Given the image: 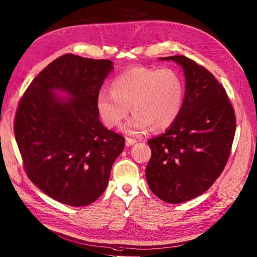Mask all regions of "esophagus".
Listing matches in <instances>:
<instances>
[{
	"mask_svg": "<svg viewBox=\"0 0 257 257\" xmlns=\"http://www.w3.org/2000/svg\"><path fill=\"white\" fill-rule=\"evenodd\" d=\"M135 143H137V140L132 139V138H125V145H126V146H132V145H134Z\"/></svg>",
	"mask_w": 257,
	"mask_h": 257,
	"instance_id": "obj_1",
	"label": "esophagus"
}]
</instances>
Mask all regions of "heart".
I'll list each match as a JSON object with an SVG mask.
<instances>
[{"mask_svg":"<svg viewBox=\"0 0 257 257\" xmlns=\"http://www.w3.org/2000/svg\"><path fill=\"white\" fill-rule=\"evenodd\" d=\"M111 93L100 92L96 109L108 127H115L128 115L122 126L131 135L144 134L149 126L162 131L173 124L183 107L185 83L176 70L145 66L131 67L113 79Z\"/></svg>","mask_w":257,"mask_h":257,"instance_id":"b5f03b06","label":"heart"}]
</instances>
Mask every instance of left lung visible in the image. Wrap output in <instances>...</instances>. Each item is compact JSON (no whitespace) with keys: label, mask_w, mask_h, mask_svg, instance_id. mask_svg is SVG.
<instances>
[{"label":"left lung","mask_w":257,"mask_h":257,"mask_svg":"<svg viewBox=\"0 0 257 257\" xmlns=\"http://www.w3.org/2000/svg\"><path fill=\"white\" fill-rule=\"evenodd\" d=\"M171 60L184 69L182 110L164 134L149 139L152 159L145 175L149 189L168 203L203 194L216 182L229 158L235 115L224 87L204 67L185 56Z\"/></svg>","instance_id":"obj_1"}]
</instances>
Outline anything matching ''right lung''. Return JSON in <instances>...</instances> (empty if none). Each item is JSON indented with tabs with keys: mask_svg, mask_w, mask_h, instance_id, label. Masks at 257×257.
Returning a JSON list of instances; mask_svg holds the SVG:
<instances>
[{
	"mask_svg": "<svg viewBox=\"0 0 257 257\" xmlns=\"http://www.w3.org/2000/svg\"><path fill=\"white\" fill-rule=\"evenodd\" d=\"M113 69L110 60L61 56L37 75L20 101L14 134L27 175L61 203L94 202L124 148L125 139L102 125L96 109Z\"/></svg>",
	"mask_w": 257,
	"mask_h": 257,
	"instance_id": "right-lung-1",
	"label": "right lung"
}]
</instances>
